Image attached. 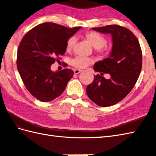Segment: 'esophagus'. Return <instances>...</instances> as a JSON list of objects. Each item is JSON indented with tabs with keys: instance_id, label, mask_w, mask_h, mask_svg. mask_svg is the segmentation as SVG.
Here are the masks:
<instances>
[{
	"instance_id": "34e87169",
	"label": "esophagus",
	"mask_w": 156,
	"mask_h": 156,
	"mask_svg": "<svg viewBox=\"0 0 156 156\" xmlns=\"http://www.w3.org/2000/svg\"><path fill=\"white\" fill-rule=\"evenodd\" d=\"M82 70H81V69H75L74 70V74H79V73H80Z\"/></svg>"
}]
</instances>
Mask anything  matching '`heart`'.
<instances>
[{
    "label": "heart",
    "mask_w": 156,
    "mask_h": 156,
    "mask_svg": "<svg viewBox=\"0 0 156 156\" xmlns=\"http://www.w3.org/2000/svg\"><path fill=\"white\" fill-rule=\"evenodd\" d=\"M85 38L90 44L93 46L95 51L100 54H106L108 52V49L105 46L107 44V38L105 36L96 31L88 32L85 35ZM76 39L74 37H70L68 39L66 43V48L70 50L73 48L75 44ZM92 63V59L90 58L84 56H76L72 59L70 64L74 68L78 69H83L87 68Z\"/></svg>",
    "instance_id": "heart-1"
}]
</instances>
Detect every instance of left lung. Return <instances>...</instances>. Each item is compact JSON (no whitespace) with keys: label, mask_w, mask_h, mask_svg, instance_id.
<instances>
[{"label":"left lung","mask_w":156,"mask_h":156,"mask_svg":"<svg viewBox=\"0 0 156 156\" xmlns=\"http://www.w3.org/2000/svg\"><path fill=\"white\" fill-rule=\"evenodd\" d=\"M92 30L112 35V48L108 58L95 63L94 70L101 72L87 88L90 100L101 107L122 101L137 81L142 67V52L137 38L129 29L117 25L94 27ZM111 75L110 79L101 76Z\"/></svg>","instance_id":"8db88e82"}]
</instances>
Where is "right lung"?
I'll list each match as a JSON object with an SVG mask.
<instances>
[{"instance_id": "right-lung-1", "label": "right lung", "mask_w": 156, "mask_h": 156, "mask_svg": "<svg viewBox=\"0 0 156 156\" xmlns=\"http://www.w3.org/2000/svg\"><path fill=\"white\" fill-rule=\"evenodd\" d=\"M80 29L44 23L23 37L17 50V69L26 88L38 100L49 102L58 97L72 78L70 69L53 72L50 67L65 54L68 39Z\"/></svg>"}]
</instances>
